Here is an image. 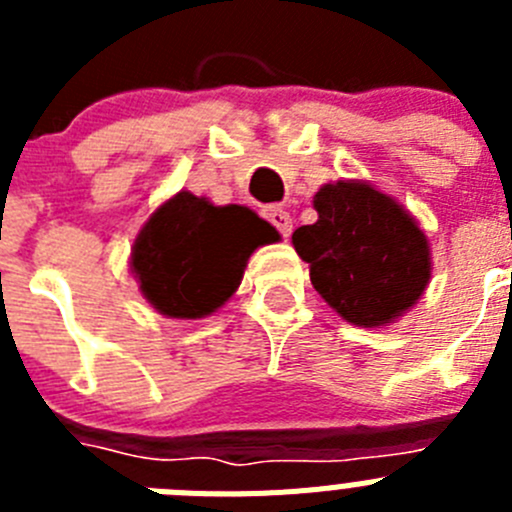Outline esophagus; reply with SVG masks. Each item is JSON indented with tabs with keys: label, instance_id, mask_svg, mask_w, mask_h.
I'll return each instance as SVG.
<instances>
[{
	"label": "esophagus",
	"instance_id": "1",
	"mask_svg": "<svg viewBox=\"0 0 512 512\" xmlns=\"http://www.w3.org/2000/svg\"><path fill=\"white\" fill-rule=\"evenodd\" d=\"M264 215H266V220H269V223L284 235V238H289V235H292V217H289L287 210H282V207H266Z\"/></svg>",
	"mask_w": 512,
	"mask_h": 512
}]
</instances>
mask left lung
<instances>
[{
    "label": "left lung",
    "mask_w": 512,
    "mask_h": 512,
    "mask_svg": "<svg viewBox=\"0 0 512 512\" xmlns=\"http://www.w3.org/2000/svg\"><path fill=\"white\" fill-rule=\"evenodd\" d=\"M318 223L292 233L310 282L343 320L379 328L408 312L431 282L418 220L369 182L341 179L312 197Z\"/></svg>",
    "instance_id": "obj_1"
}]
</instances>
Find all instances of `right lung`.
Here are the masks:
<instances>
[{"label":"right lung","mask_w":512,"mask_h":512,"mask_svg":"<svg viewBox=\"0 0 512 512\" xmlns=\"http://www.w3.org/2000/svg\"><path fill=\"white\" fill-rule=\"evenodd\" d=\"M274 241L277 230L248 207L179 192L140 228L130 271L161 315L197 320L233 297L251 253Z\"/></svg>","instance_id":"obj_1"}]
</instances>
